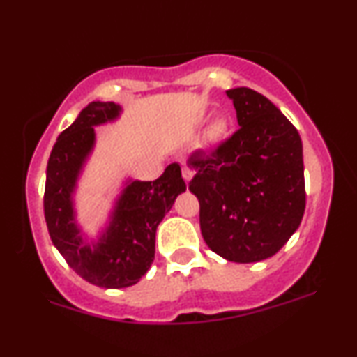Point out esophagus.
Returning <instances> with one entry per match:
<instances>
[{
    "label": "esophagus",
    "instance_id": "esophagus-1",
    "mask_svg": "<svg viewBox=\"0 0 357 357\" xmlns=\"http://www.w3.org/2000/svg\"><path fill=\"white\" fill-rule=\"evenodd\" d=\"M181 171H183V178H184V181H186V183H190L191 179H192V174H195V173H192V169H191V167L184 165V166L181 167Z\"/></svg>",
    "mask_w": 357,
    "mask_h": 357
}]
</instances>
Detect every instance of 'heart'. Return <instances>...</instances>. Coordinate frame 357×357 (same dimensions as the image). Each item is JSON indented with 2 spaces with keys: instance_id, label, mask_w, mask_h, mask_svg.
<instances>
[{
  "instance_id": "heart-1",
  "label": "heart",
  "mask_w": 357,
  "mask_h": 357,
  "mask_svg": "<svg viewBox=\"0 0 357 357\" xmlns=\"http://www.w3.org/2000/svg\"><path fill=\"white\" fill-rule=\"evenodd\" d=\"M228 129H230V124H228L227 119H216V121H213L210 126H208L206 129V139L210 142H218L221 139L227 137L228 134Z\"/></svg>"
}]
</instances>
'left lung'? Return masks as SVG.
<instances>
[{
    "label": "left lung",
    "mask_w": 357,
    "mask_h": 357,
    "mask_svg": "<svg viewBox=\"0 0 357 357\" xmlns=\"http://www.w3.org/2000/svg\"><path fill=\"white\" fill-rule=\"evenodd\" d=\"M240 129L210 154L196 151L190 191L199 199L206 245L236 264L275 255L305 210L304 155L297 129L267 97L227 90Z\"/></svg>",
    "instance_id": "left-lung-1"
}]
</instances>
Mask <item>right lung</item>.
Instances as JSON below:
<instances>
[{"label":"right lung","mask_w":357,"mask_h":357,"mask_svg":"<svg viewBox=\"0 0 357 357\" xmlns=\"http://www.w3.org/2000/svg\"><path fill=\"white\" fill-rule=\"evenodd\" d=\"M121 112L114 102H90L56 139L45 183V220L53 245L82 278L104 289H124L146 275L154 260L155 230L186 191L178 162L154 181L127 179L107 227L97 240L85 238L77 225L73 192L96 146V127L114 122Z\"/></svg>","instance_id":"right-lung-1"}]
</instances>
